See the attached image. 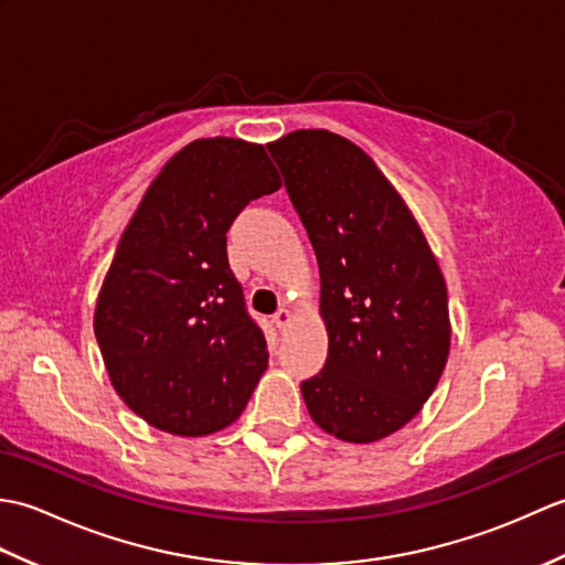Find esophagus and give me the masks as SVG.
<instances>
[{
    "mask_svg": "<svg viewBox=\"0 0 565 565\" xmlns=\"http://www.w3.org/2000/svg\"><path fill=\"white\" fill-rule=\"evenodd\" d=\"M291 320H294V313L289 308H281V310H276V316H274V326L279 328V330H286L291 326Z\"/></svg>",
    "mask_w": 565,
    "mask_h": 565,
    "instance_id": "34e87169",
    "label": "esophagus"
}]
</instances>
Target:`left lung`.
I'll use <instances>...</instances> for the list:
<instances>
[{
	"label": "left lung",
	"mask_w": 565,
	"mask_h": 565,
	"mask_svg": "<svg viewBox=\"0 0 565 565\" xmlns=\"http://www.w3.org/2000/svg\"><path fill=\"white\" fill-rule=\"evenodd\" d=\"M316 249L328 359L301 383L310 417L371 444L423 411L447 366L449 298L415 215L369 154L330 130L269 142Z\"/></svg>",
	"instance_id": "obj_1"
}]
</instances>
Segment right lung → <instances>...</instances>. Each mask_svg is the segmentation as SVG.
Returning a JSON list of instances; mask_svg holds the SVG:
<instances>
[{
    "label": "right lung",
    "mask_w": 565,
    "mask_h": 565,
    "mask_svg": "<svg viewBox=\"0 0 565 565\" xmlns=\"http://www.w3.org/2000/svg\"><path fill=\"white\" fill-rule=\"evenodd\" d=\"M281 186L267 150L239 138L189 142L152 179L94 310L104 366L121 401L179 437L233 425L267 371L225 233L252 199Z\"/></svg>",
    "instance_id": "add662e5"
}]
</instances>
